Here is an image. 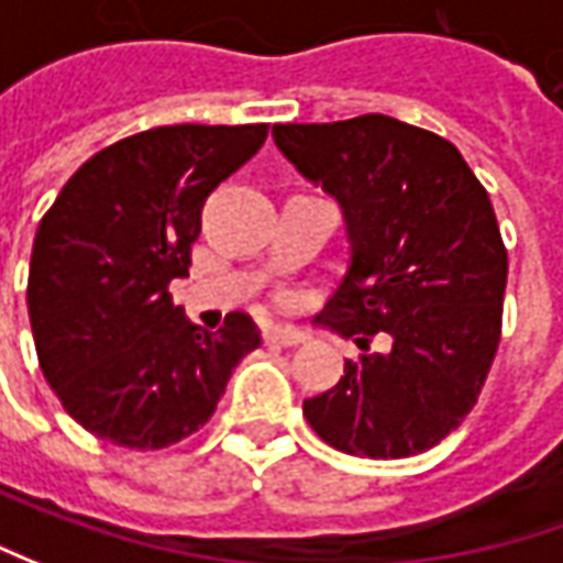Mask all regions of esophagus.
I'll list each match as a JSON object with an SVG mask.
<instances>
[{
	"instance_id": "obj_1",
	"label": "esophagus",
	"mask_w": 563,
	"mask_h": 563,
	"mask_svg": "<svg viewBox=\"0 0 563 563\" xmlns=\"http://www.w3.org/2000/svg\"><path fill=\"white\" fill-rule=\"evenodd\" d=\"M264 342H267V345H283V349H289V345L305 342V333H301V330H292V327H267V330H264Z\"/></svg>"
}]
</instances>
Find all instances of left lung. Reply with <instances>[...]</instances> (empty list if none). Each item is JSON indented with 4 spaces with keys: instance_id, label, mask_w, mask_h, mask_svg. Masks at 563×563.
Returning a JSON list of instances; mask_svg holds the SVG:
<instances>
[{
    "instance_id": "8db88e82",
    "label": "left lung",
    "mask_w": 563,
    "mask_h": 563,
    "mask_svg": "<svg viewBox=\"0 0 563 563\" xmlns=\"http://www.w3.org/2000/svg\"><path fill=\"white\" fill-rule=\"evenodd\" d=\"M274 143L340 202L352 258L318 323L364 349L301 411L345 455H420L471 415L501 340L508 249L489 192L449 140L386 114L277 124Z\"/></svg>"
}]
</instances>
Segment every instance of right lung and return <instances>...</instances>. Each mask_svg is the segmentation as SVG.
Listing matches in <instances>:
<instances>
[{
    "instance_id": "right-lung-1",
    "label": "right lung",
    "mask_w": 563,
    "mask_h": 563,
    "mask_svg": "<svg viewBox=\"0 0 563 563\" xmlns=\"http://www.w3.org/2000/svg\"><path fill=\"white\" fill-rule=\"evenodd\" d=\"M267 124L152 126L96 152L40 221L27 311L43 377L92 437L155 452L192 437L262 345L249 314L199 330L167 286L189 277L202 205Z\"/></svg>"
}]
</instances>
